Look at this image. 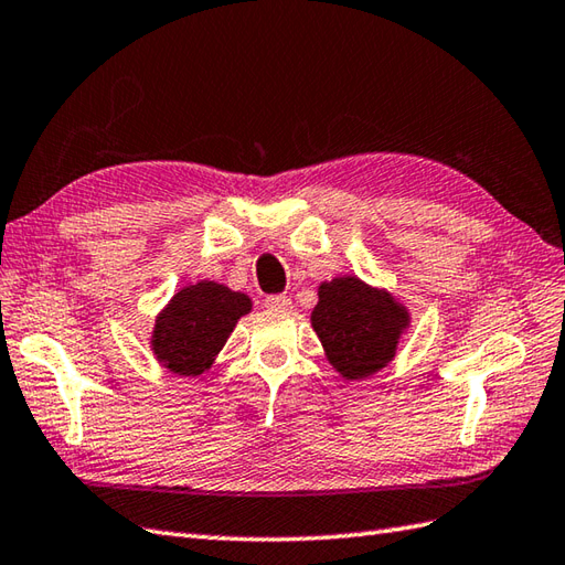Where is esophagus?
Returning a JSON list of instances; mask_svg holds the SVG:
<instances>
[{
	"label": "esophagus",
	"instance_id": "obj_1",
	"mask_svg": "<svg viewBox=\"0 0 565 565\" xmlns=\"http://www.w3.org/2000/svg\"><path fill=\"white\" fill-rule=\"evenodd\" d=\"M264 306H267L269 310H279V313H289L291 298L289 296H267L264 298Z\"/></svg>",
	"mask_w": 565,
	"mask_h": 565
}]
</instances>
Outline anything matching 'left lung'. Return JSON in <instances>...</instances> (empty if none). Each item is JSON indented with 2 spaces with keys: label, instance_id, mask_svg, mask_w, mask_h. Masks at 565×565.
Listing matches in <instances>:
<instances>
[{
  "label": "left lung",
  "instance_id": "left-lung-1",
  "mask_svg": "<svg viewBox=\"0 0 565 565\" xmlns=\"http://www.w3.org/2000/svg\"><path fill=\"white\" fill-rule=\"evenodd\" d=\"M310 326L334 371L347 381H359L393 362L411 316L388 291L356 276H338L320 284Z\"/></svg>",
  "mask_w": 565,
  "mask_h": 565
}]
</instances>
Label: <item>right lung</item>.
Wrapping results in <instances>:
<instances>
[{
	"mask_svg": "<svg viewBox=\"0 0 565 565\" xmlns=\"http://www.w3.org/2000/svg\"><path fill=\"white\" fill-rule=\"evenodd\" d=\"M252 310L249 296L223 284L199 281L172 296L154 320L150 347L177 376H201L231 338L237 320Z\"/></svg>",
	"mask_w": 565,
	"mask_h": 565,
	"instance_id": "add662e5",
	"label": "right lung"
}]
</instances>
